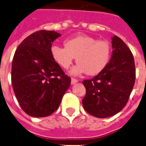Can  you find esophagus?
<instances>
[{
	"label": "esophagus",
	"mask_w": 146,
	"mask_h": 146,
	"mask_svg": "<svg viewBox=\"0 0 146 146\" xmlns=\"http://www.w3.org/2000/svg\"><path fill=\"white\" fill-rule=\"evenodd\" d=\"M78 82V80H76V79H74V78H72L71 79V84H75Z\"/></svg>",
	"instance_id": "obj_1"
}]
</instances>
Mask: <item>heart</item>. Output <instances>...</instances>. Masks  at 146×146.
Returning <instances> with one entry per match:
<instances>
[{"mask_svg": "<svg viewBox=\"0 0 146 146\" xmlns=\"http://www.w3.org/2000/svg\"><path fill=\"white\" fill-rule=\"evenodd\" d=\"M65 47L54 45L50 54L55 63L67 70L76 58L77 64L71 70L73 75L86 73L96 75L107 66L111 54L108 41L97 40L88 35H77L64 42Z\"/></svg>", "mask_w": 146, "mask_h": 146, "instance_id": "obj_1", "label": "heart"}]
</instances>
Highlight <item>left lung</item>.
<instances>
[{"label":"left lung","mask_w":146,"mask_h":146,"mask_svg":"<svg viewBox=\"0 0 146 146\" xmlns=\"http://www.w3.org/2000/svg\"><path fill=\"white\" fill-rule=\"evenodd\" d=\"M111 57L107 66L83 84L86 95L82 100L84 110L97 118L116 115L126 106L135 81V65L132 53L116 35L111 38Z\"/></svg>","instance_id":"1"}]
</instances>
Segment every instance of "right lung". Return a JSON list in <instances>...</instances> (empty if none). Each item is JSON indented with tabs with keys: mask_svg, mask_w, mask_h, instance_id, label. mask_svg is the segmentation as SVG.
Listing matches in <instances>:
<instances>
[{
	"mask_svg": "<svg viewBox=\"0 0 146 146\" xmlns=\"http://www.w3.org/2000/svg\"><path fill=\"white\" fill-rule=\"evenodd\" d=\"M60 36L54 31H38L27 36L15 52L12 84L21 108L28 115H50L70 86V77L50 54L52 43Z\"/></svg>",
	"mask_w": 146,
	"mask_h": 146,
	"instance_id": "right-lung-1",
	"label": "right lung"
}]
</instances>
